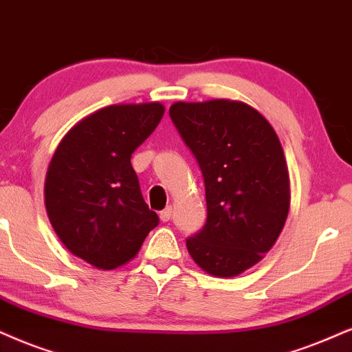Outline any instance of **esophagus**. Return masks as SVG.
<instances>
[{"instance_id":"obj_1","label":"esophagus","mask_w":352,"mask_h":352,"mask_svg":"<svg viewBox=\"0 0 352 352\" xmlns=\"http://www.w3.org/2000/svg\"><path fill=\"white\" fill-rule=\"evenodd\" d=\"M170 217H172V206H167L164 211H161V221L167 222L170 221Z\"/></svg>"}]
</instances>
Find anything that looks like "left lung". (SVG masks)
Instances as JSON below:
<instances>
[{"label":"left lung","mask_w":352,"mask_h":352,"mask_svg":"<svg viewBox=\"0 0 352 352\" xmlns=\"http://www.w3.org/2000/svg\"><path fill=\"white\" fill-rule=\"evenodd\" d=\"M168 115L206 191V222L186 248L206 273L237 276L263 258L286 222L291 191L278 135L243 102H177Z\"/></svg>","instance_id":"1"}]
</instances>
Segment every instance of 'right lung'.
I'll list each match as a JSON object with an SVG mask.
<instances>
[{
    "label": "right lung",
    "mask_w": 352,
    "mask_h": 352,
    "mask_svg": "<svg viewBox=\"0 0 352 352\" xmlns=\"http://www.w3.org/2000/svg\"><path fill=\"white\" fill-rule=\"evenodd\" d=\"M162 115L159 102L97 110L63 138L48 166L45 206L53 229L96 268L130 261L159 224L141 195L131 154Z\"/></svg>",
    "instance_id": "1"
}]
</instances>
